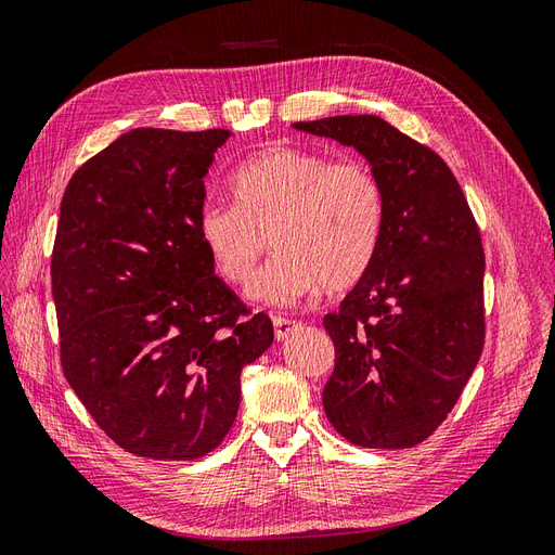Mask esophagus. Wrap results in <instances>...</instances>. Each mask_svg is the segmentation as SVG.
<instances>
[{"label":"esophagus","mask_w":555,"mask_h":555,"mask_svg":"<svg viewBox=\"0 0 555 555\" xmlns=\"http://www.w3.org/2000/svg\"><path fill=\"white\" fill-rule=\"evenodd\" d=\"M273 328H275V338L278 340H287L289 335H294V331L300 328V322L289 317H273Z\"/></svg>","instance_id":"esophagus-1"}]
</instances>
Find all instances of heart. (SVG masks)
I'll list each match as a JSON object with an SVG mask.
<instances>
[{
    "label": "heart",
    "mask_w": 555,
    "mask_h": 555,
    "mask_svg": "<svg viewBox=\"0 0 555 555\" xmlns=\"http://www.w3.org/2000/svg\"><path fill=\"white\" fill-rule=\"evenodd\" d=\"M229 188L236 206L201 208L198 238L229 284L247 282L271 238L278 255L247 289L257 304L287 308L322 287L349 289L375 263L386 196L367 162L271 145L243 162Z\"/></svg>",
    "instance_id": "heart-1"
}]
</instances>
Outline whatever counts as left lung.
Masks as SVG:
<instances>
[{
	"mask_svg": "<svg viewBox=\"0 0 555 555\" xmlns=\"http://www.w3.org/2000/svg\"><path fill=\"white\" fill-rule=\"evenodd\" d=\"M351 145L386 196L377 259L324 317L335 367L324 412L367 449L424 442L456 405L483 349V247L459 180L430 147L377 115L296 122Z\"/></svg>",
	"mask_w": 555,
	"mask_h": 555,
	"instance_id": "1",
	"label": "left lung"
}]
</instances>
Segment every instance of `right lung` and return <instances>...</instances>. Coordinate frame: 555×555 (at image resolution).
<instances>
[{
    "mask_svg": "<svg viewBox=\"0 0 555 555\" xmlns=\"http://www.w3.org/2000/svg\"><path fill=\"white\" fill-rule=\"evenodd\" d=\"M229 129H131L66 184L50 261L60 359L129 453L194 461L220 444L241 373L273 345L198 238L204 178Z\"/></svg>",
    "mask_w": 555,
    "mask_h": 555,
    "instance_id": "right-lung-1",
    "label": "right lung"
}]
</instances>
